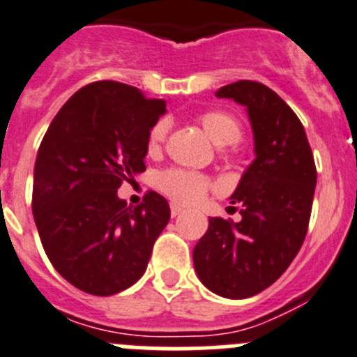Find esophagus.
I'll return each instance as SVG.
<instances>
[{"mask_svg":"<svg viewBox=\"0 0 357 357\" xmlns=\"http://www.w3.org/2000/svg\"><path fill=\"white\" fill-rule=\"evenodd\" d=\"M183 213V208L179 204H171V215L172 216H178V215H181Z\"/></svg>","mask_w":357,"mask_h":357,"instance_id":"1","label":"esophagus"}]
</instances>
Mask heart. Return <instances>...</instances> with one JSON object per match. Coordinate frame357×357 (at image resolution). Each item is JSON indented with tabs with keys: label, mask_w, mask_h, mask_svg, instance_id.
<instances>
[{
	"label": "heart",
	"mask_w": 357,
	"mask_h": 357,
	"mask_svg": "<svg viewBox=\"0 0 357 357\" xmlns=\"http://www.w3.org/2000/svg\"><path fill=\"white\" fill-rule=\"evenodd\" d=\"M199 123L216 146H231L241 139V123L231 112L206 111L199 116ZM167 119H160L151 126L148 135L149 153H156L162 148L163 141L167 137ZM156 186L172 201L181 204H195L211 190L213 183L201 172L172 167L160 172L156 178Z\"/></svg>",
	"instance_id": "obj_1"
}]
</instances>
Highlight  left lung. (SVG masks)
Instances as JSON below:
<instances>
[{
  "mask_svg": "<svg viewBox=\"0 0 357 357\" xmlns=\"http://www.w3.org/2000/svg\"><path fill=\"white\" fill-rule=\"evenodd\" d=\"M216 96L246 107L255 160L231 197L241 208V222L209 218L194 248V266L211 292L245 299L275 284L298 255L308 231L317 169L301 121L273 89L238 81L220 88Z\"/></svg>",
  "mask_w": 357,
  "mask_h": 357,
  "instance_id": "8db88e82",
  "label": "left lung"
}]
</instances>
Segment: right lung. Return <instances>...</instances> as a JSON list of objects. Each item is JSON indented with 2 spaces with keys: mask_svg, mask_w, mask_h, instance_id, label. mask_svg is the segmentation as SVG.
<instances>
[{
  "mask_svg": "<svg viewBox=\"0 0 357 357\" xmlns=\"http://www.w3.org/2000/svg\"><path fill=\"white\" fill-rule=\"evenodd\" d=\"M163 112V100L98 81L70 96L43 135L31 201L40 241L56 271L88 294L135 284L171 218L153 190L139 206L118 197L123 181L146 171L149 130Z\"/></svg>",
  "mask_w": 357,
  "mask_h": 357,
  "instance_id": "1",
  "label": "right lung"
}]
</instances>
